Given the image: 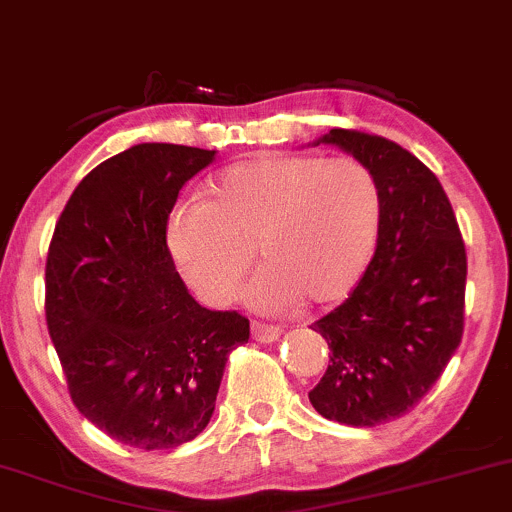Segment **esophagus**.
Wrapping results in <instances>:
<instances>
[{"label":"esophagus","mask_w":512,"mask_h":512,"mask_svg":"<svg viewBox=\"0 0 512 512\" xmlns=\"http://www.w3.org/2000/svg\"><path fill=\"white\" fill-rule=\"evenodd\" d=\"M283 334L281 326L274 324H264V322H252V338L260 343H272Z\"/></svg>","instance_id":"1"}]
</instances>
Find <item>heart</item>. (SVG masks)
Listing matches in <instances>:
<instances>
[{"mask_svg":"<svg viewBox=\"0 0 512 512\" xmlns=\"http://www.w3.org/2000/svg\"><path fill=\"white\" fill-rule=\"evenodd\" d=\"M381 219L377 178L355 157L260 155L226 166L205 200L171 212L166 245L202 298L224 305L250 269L257 310L326 305L350 293L365 272Z\"/></svg>","mask_w":512,"mask_h":512,"instance_id":"obj_1","label":"heart"}]
</instances>
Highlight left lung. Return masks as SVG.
<instances>
[{
  "label": "left lung",
  "instance_id": "left-lung-1",
  "mask_svg": "<svg viewBox=\"0 0 512 512\" xmlns=\"http://www.w3.org/2000/svg\"><path fill=\"white\" fill-rule=\"evenodd\" d=\"M319 143L372 171L381 219L362 279L312 324L331 355L310 403L326 420L377 427L415 408L460 346L465 243L446 190L412 152L353 128H331Z\"/></svg>",
  "mask_w": 512,
  "mask_h": 512
}]
</instances>
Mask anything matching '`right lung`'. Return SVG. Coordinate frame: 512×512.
<instances>
[{
  "instance_id": "add662e5",
  "label": "right lung",
  "mask_w": 512,
  "mask_h": 512,
  "mask_svg": "<svg viewBox=\"0 0 512 512\" xmlns=\"http://www.w3.org/2000/svg\"><path fill=\"white\" fill-rule=\"evenodd\" d=\"M214 155L169 143L114 155L78 183L49 243L45 317L71 400L131 448L193 441L250 338L248 317L197 303L166 245L178 190Z\"/></svg>"
}]
</instances>
